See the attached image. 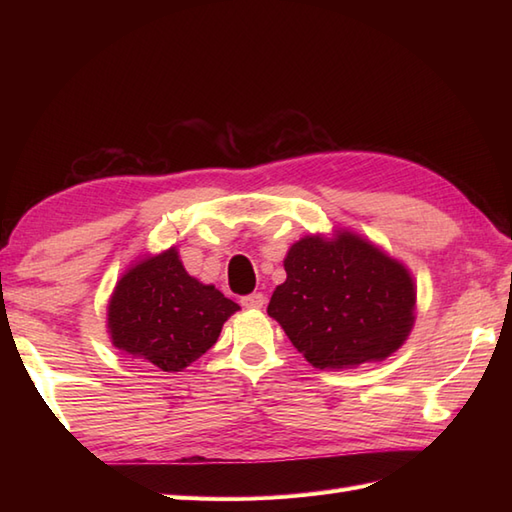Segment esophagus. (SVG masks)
Wrapping results in <instances>:
<instances>
[{
	"label": "esophagus",
	"mask_w": 512,
	"mask_h": 512,
	"mask_svg": "<svg viewBox=\"0 0 512 512\" xmlns=\"http://www.w3.org/2000/svg\"><path fill=\"white\" fill-rule=\"evenodd\" d=\"M239 303H242L244 308H253V310H257V308H264L266 297L262 295V292H250V295H244L242 299H239Z\"/></svg>",
	"instance_id": "1"
}]
</instances>
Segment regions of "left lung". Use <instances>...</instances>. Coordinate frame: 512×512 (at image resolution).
<instances>
[{
  "label": "left lung",
  "mask_w": 512,
  "mask_h": 512,
  "mask_svg": "<svg viewBox=\"0 0 512 512\" xmlns=\"http://www.w3.org/2000/svg\"><path fill=\"white\" fill-rule=\"evenodd\" d=\"M268 314L319 369L356 367L396 352L413 325L416 290L405 266L365 239L303 237L284 262Z\"/></svg>",
  "instance_id": "obj_1"
}]
</instances>
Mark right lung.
<instances>
[{"instance_id": "right-lung-1", "label": "right lung", "mask_w": 512, "mask_h": 512, "mask_svg": "<svg viewBox=\"0 0 512 512\" xmlns=\"http://www.w3.org/2000/svg\"><path fill=\"white\" fill-rule=\"evenodd\" d=\"M239 310L215 286L182 268L176 248L149 257L118 281L107 310L112 341L162 372H180L215 345Z\"/></svg>"}]
</instances>
